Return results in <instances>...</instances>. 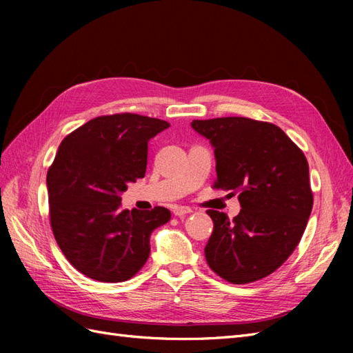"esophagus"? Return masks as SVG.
I'll return each instance as SVG.
<instances>
[{
    "label": "esophagus",
    "instance_id": "esophagus-1",
    "mask_svg": "<svg viewBox=\"0 0 353 353\" xmlns=\"http://www.w3.org/2000/svg\"><path fill=\"white\" fill-rule=\"evenodd\" d=\"M172 212H174L175 216H184V215H188V213L193 212V209L188 208V206H175Z\"/></svg>",
    "mask_w": 353,
    "mask_h": 353
}]
</instances>
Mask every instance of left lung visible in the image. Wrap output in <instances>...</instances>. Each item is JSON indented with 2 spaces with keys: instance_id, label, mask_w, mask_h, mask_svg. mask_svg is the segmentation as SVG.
Here are the masks:
<instances>
[{
  "instance_id": "8db88e82",
  "label": "left lung",
  "mask_w": 353,
  "mask_h": 353,
  "mask_svg": "<svg viewBox=\"0 0 353 353\" xmlns=\"http://www.w3.org/2000/svg\"><path fill=\"white\" fill-rule=\"evenodd\" d=\"M193 130L215 148L213 188L239 194L234 219L208 210L213 221L205 248L210 270L232 284L265 279L301 241L314 196L303 152L274 123L249 117L193 121Z\"/></svg>"
}]
</instances>
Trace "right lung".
<instances>
[{"instance_id":"add662e5","label":"right lung","mask_w":353,"mask_h":353,"mask_svg":"<svg viewBox=\"0 0 353 353\" xmlns=\"http://www.w3.org/2000/svg\"><path fill=\"white\" fill-rule=\"evenodd\" d=\"M166 121L134 113L94 117L61 141L47 172L50 222L66 259L101 283L132 279L150 254L166 208L123 210L121 193L144 178L150 138Z\"/></svg>"}]
</instances>
